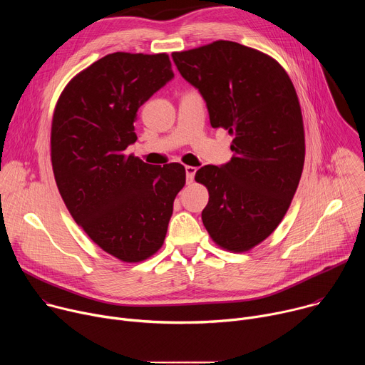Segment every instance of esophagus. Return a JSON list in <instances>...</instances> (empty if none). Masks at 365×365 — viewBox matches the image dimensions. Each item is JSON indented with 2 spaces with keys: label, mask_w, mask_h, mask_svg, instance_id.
Wrapping results in <instances>:
<instances>
[{
  "label": "esophagus",
  "mask_w": 365,
  "mask_h": 365,
  "mask_svg": "<svg viewBox=\"0 0 365 365\" xmlns=\"http://www.w3.org/2000/svg\"><path fill=\"white\" fill-rule=\"evenodd\" d=\"M185 170H186V182H187V183H192L193 179H195L196 168H193V166H186Z\"/></svg>",
  "instance_id": "obj_1"
}]
</instances>
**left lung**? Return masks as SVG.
I'll return each instance as SVG.
<instances>
[{
	"label": "left lung",
	"instance_id": "obj_1",
	"mask_svg": "<svg viewBox=\"0 0 365 365\" xmlns=\"http://www.w3.org/2000/svg\"><path fill=\"white\" fill-rule=\"evenodd\" d=\"M172 58L205 99L211 125L234 137L228 163L195 175L210 192L203 225L220 247L248 251L282 222L302 176L297 93L279 62L235 41L218 40Z\"/></svg>",
	"mask_w": 365,
	"mask_h": 365
}]
</instances>
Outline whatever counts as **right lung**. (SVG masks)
Here are the masks:
<instances>
[{
  "instance_id": "1",
  "label": "right lung",
  "mask_w": 365,
  "mask_h": 365,
  "mask_svg": "<svg viewBox=\"0 0 365 365\" xmlns=\"http://www.w3.org/2000/svg\"><path fill=\"white\" fill-rule=\"evenodd\" d=\"M173 76L166 53L107 55L66 85L51 121V166L68 211L125 263L163 245L186 182L180 163L151 166L127 154L138 108Z\"/></svg>"
}]
</instances>
